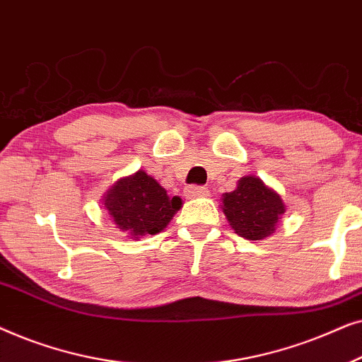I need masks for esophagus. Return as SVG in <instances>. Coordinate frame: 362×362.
I'll return each instance as SVG.
<instances>
[{
	"label": "esophagus",
	"mask_w": 362,
	"mask_h": 362,
	"mask_svg": "<svg viewBox=\"0 0 362 362\" xmlns=\"http://www.w3.org/2000/svg\"><path fill=\"white\" fill-rule=\"evenodd\" d=\"M186 196L187 197H207L209 196V189L206 186H187L186 187Z\"/></svg>",
	"instance_id": "obj_1"
}]
</instances>
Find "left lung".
I'll use <instances>...</instances> for the list:
<instances>
[{
	"label": "left lung",
	"instance_id": "8db88e82",
	"mask_svg": "<svg viewBox=\"0 0 362 362\" xmlns=\"http://www.w3.org/2000/svg\"><path fill=\"white\" fill-rule=\"evenodd\" d=\"M221 201L229 226L247 240H264L274 234L286 211L279 192L252 175L240 177L235 189L222 194Z\"/></svg>",
	"mask_w": 362,
	"mask_h": 362
}]
</instances>
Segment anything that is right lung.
Instances as JSON below:
<instances>
[{
	"label": "right lung",
	"instance_id": "1",
	"mask_svg": "<svg viewBox=\"0 0 362 362\" xmlns=\"http://www.w3.org/2000/svg\"><path fill=\"white\" fill-rule=\"evenodd\" d=\"M181 206V197L168 196L165 187L143 170L120 177L102 199L117 229L135 240L165 230Z\"/></svg>",
	"mask_w": 362,
	"mask_h": 362
}]
</instances>
